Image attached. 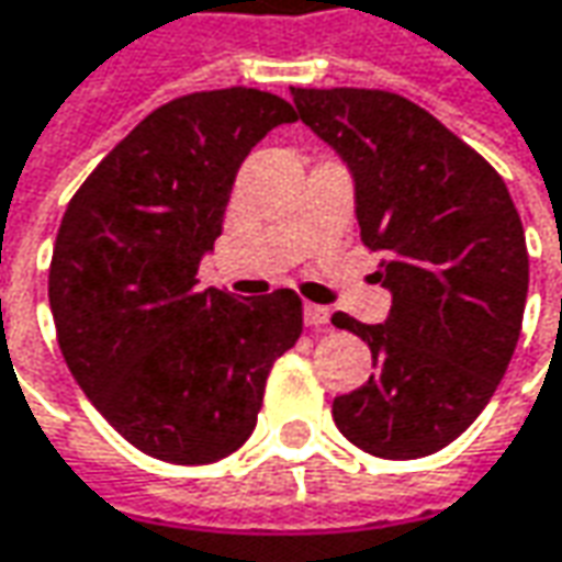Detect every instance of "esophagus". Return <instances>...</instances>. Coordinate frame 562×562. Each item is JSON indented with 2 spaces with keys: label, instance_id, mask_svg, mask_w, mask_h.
Masks as SVG:
<instances>
[{
  "label": "esophagus",
  "instance_id": "34e87169",
  "mask_svg": "<svg viewBox=\"0 0 562 562\" xmlns=\"http://www.w3.org/2000/svg\"><path fill=\"white\" fill-rule=\"evenodd\" d=\"M303 318H306V325H310V328H328V318H331V313H328L325 306L306 303V306H303Z\"/></svg>",
  "mask_w": 562,
  "mask_h": 562
}]
</instances>
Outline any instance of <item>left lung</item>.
I'll return each instance as SVG.
<instances>
[{
  "label": "left lung",
  "mask_w": 562,
  "mask_h": 562,
  "mask_svg": "<svg viewBox=\"0 0 562 562\" xmlns=\"http://www.w3.org/2000/svg\"><path fill=\"white\" fill-rule=\"evenodd\" d=\"M293 105L350 165L359 237L394 293L384 325L331 315L375 362L331 416L359 450L419 460L463 435L513 359L529 293L519 212L485 156L413 99L293 87Z\"/></svg>",
  "instance_id": "1"
}]
</instances>
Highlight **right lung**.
I'll return each mask as SVG.
<instances>
[{"label":"right lung","mask_w":562,"mask_h":562,"mask_svg":"<svg viewBox=\"0 0 562 562\" xmlns=\"http://www.w3.org/2000/svg\"><path fill=\"white\" fill-rule=\"evenodd\" d=\"M291 121L288 99L252 87L171 99L61 215L49 262L61 357L121 438L156 460L203 465L244 447L274 359L303 335L288 288L256 300L196 288L237 168Z\"/></svg>","instance_id":"1"}]
</instances>
